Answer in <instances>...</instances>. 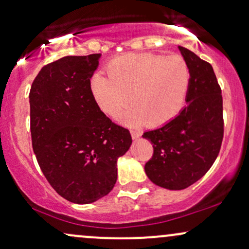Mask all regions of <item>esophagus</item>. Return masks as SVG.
Here are the masks:
<instances>
[{
    "mask_svg": "<svg viewBox=\"0 0 249 249\" xmlns=\"http://www.w3.org/2000/svg\"><path fill=\"white\" fill-rule=\"evenodd\" d=\"M131 136H132L133 139H138L139 137L142 136L141 131H137V130H131Z\"/></svg>",
    "mask_w": 249,
    "mask_h": 249,
    "instance_id": "34e87169",
    "label": "esophagus"
}]
</instances>
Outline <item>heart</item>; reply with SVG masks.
<instances>
[{
	"label": "heart",
	"mask_w": 249,
	"mask_h": 249,
	"mask_svg": "<svg viewBox=\"0 0 249 249\" xmlns=\"http://www.w3.org/2000/svg\"><path fill=\"white\" fill-rule=\"evenodd\" d=\"M107 75L97 72L91 78L93 99L111 117L131 101L121 121L133 126L171 121L184 107L190 87V69L179 55L128 53L108 63Z\"/></svg>",
	"instance_id": "1"
}]
</instances>
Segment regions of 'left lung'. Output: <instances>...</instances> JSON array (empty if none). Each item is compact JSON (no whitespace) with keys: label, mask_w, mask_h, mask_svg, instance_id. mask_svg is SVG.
I'll list each match as a JSON object with an SVG mask.
<instances>
[{"label":"left lung","mask_w":249,"mask_h":249,"mask_svg":"<svg viewBox=\"0 0 249 249\" xmlns=\"http://www.w3.org/2000/svg\"><path fill=\"white\" fill-rule=\"evenodd\" d=\"M178 48L190 69L186 107L166 124L142 134L153 144L145 173L153 184L172 191L187 188L206 174L224 137L221 89L212 65Z\"/></svg>","instance_id":"left-lung-1"}]
</instances>
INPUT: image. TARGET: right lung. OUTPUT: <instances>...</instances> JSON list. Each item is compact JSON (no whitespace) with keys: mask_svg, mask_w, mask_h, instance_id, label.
<instances>
[{"mask_svg":"<svg viewBox=\"0 0 249 249\" xmlns=\"http://www.w3.org/2000/svg\"><path fill=\"white\" fill-rule=\"evenodd\" d=\"M101 53L65 56L43 67L31 85L34 152L49 184L73 204L112 191L117 160L132 144L126 128L102 112L90 91Z\"/></svg>","mask_w":249,"mask_h":249,"instance_id":"obj_1","label":"right lung"}]
</instances>
